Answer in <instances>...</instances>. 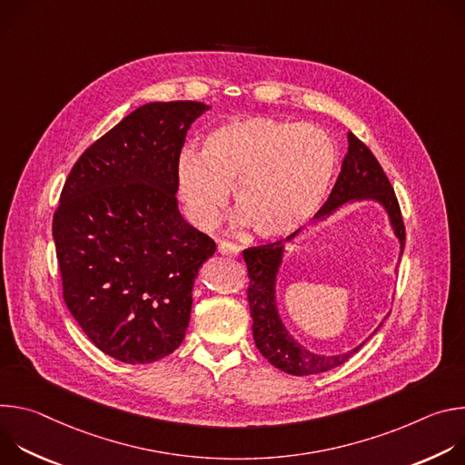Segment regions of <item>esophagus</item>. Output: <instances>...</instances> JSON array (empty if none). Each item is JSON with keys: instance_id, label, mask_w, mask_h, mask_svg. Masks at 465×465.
<instances>
[{"instance_id": "34e87169", "label": "esophagus", "mask_w": 465, "mask_h": 465, "mask_svg": "<svg viewBox=\"0 0 465 465\" xmlns=\"http://www.w3.org/2000/svg\"><path fill=\"white\" fill-rule=\"evenodd\" d=\"M219 253L226 255V257H237L241 253L239 246L233 244V242H228V241H221L219 242Z\"/></svg>"}]
</instances>
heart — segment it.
<instances>
[{"label": "heart", "mask_w": 465, "mask_h": 465, "mask_svg": "<svg viewBox=\"0 0 465 465\" xmlns=\"http://www.w3.org/2000/svg\"><path fill=\"white\" fill-rule=\"evenodd\" d=\"M335 163V147L323 130L246 115L212 128L203 154L183 151L174 182L183 212L198 230L217 226L233 187L241 223L259 237L282 239L316 215Z\"/></svg>", "instance_id": "1"}]
</instances>
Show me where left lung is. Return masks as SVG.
I'll use <instances>...</instances> for the list:
<instances>
[{
	"label": "left lung",
	"instance_id": "left-lung-1",
	"mask_svg": "<svg viewBox=\"0 0 465 465\" xmlns=\"http://www.w3.org/2000/svg\"><path fill=\"white\" fill-rule=\"evenodd\" d=\"M362 201H375L384 208L395 237L400 239L401 259L405 248V224L393 187L388 182L382 167L379 165L371 151L353 134V132H348V154L344 156L341 174L337 178L333 191H331L325 204L320 208L314 219L325 221L327 217L339 212L342 206ZM294 235H298V232L289 235L287 241H291ZM283 241L257 248H248L242 252L250 278L248 303L250 316L253 320L252 333L255 346L272 366L291 375L302 377L333 370L344 364L353 353H357L364 342L341 355H323L309 351L298 341L292 339L285 323L282 322L276 300V282L283 262ZM381 325L382 322L377 325V329Z\"/></svg>",
	"mask_w": 465,
	"mask_h": 465
}]
</instances>
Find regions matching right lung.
<instances>
[{"instance_id": "right-lung-1", "label": "right lung", "mask_w": 465, "mask_h": 465, "mask_svg": "<svg viewBox=\"0 0 465 465\" xmlns=\"http://www.w3.org/2000/svg\"><path fill=\"white\" fill-rule=\"evenodd\" d=\"M210 106L149 103L74 165L53 215L62 294L88 339L126 364L183 341L198 269L217 246L176 203L174 167L191 123Z\"/></svg>"}]
</instances>
